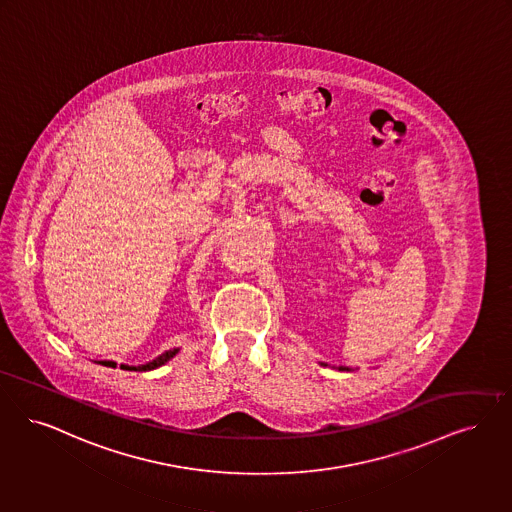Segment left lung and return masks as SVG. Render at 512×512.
Returning <instances> with one entry per match:
<instances>
[{
	"instance_id": "left-lung-1",
	"label": "left lung",
	"mask_w": 512,
	"mask_h": 512,
	"mask_svg": "<svg viewBox=\"0 0 512 512\" xmlns=\"http://www.w3.org/2000/svg\"><path fill=\"white\" fill-rule=\"evenodd\" d=\"M324 366H326V364H324Z\"/></svg>"
}]
</instances>
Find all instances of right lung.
I'll return each instance as SVG.
<instances>
[{"mask_svg":"<svg viewBox=\"0 0 512 512\" xmlns=\"http://www.w3.org/2000/svg\"><path fill=\"white\" fill-rule=\"evenodd\" d=\"M177 352H179V348H171V350H165L164 354H160L158 358H154L152 362L143 364V366H125V364H122L120 368L129 369V371H150V369H156L160 368V366H164L165 362H169ZM99 364H103L106 368H116V362H110V360H103V362H99Z\"/></svg>","mask_w":512,"mask_h":512,"instance_id":"add662e5","label":"right lung"}]
</instances>
